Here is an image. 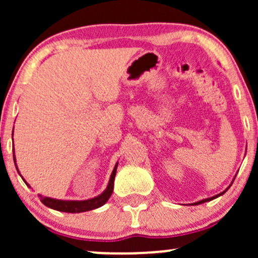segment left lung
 Wrapping results in <instances>:
<instances>
[{"mask_svg": "<svg viewBox=\"0 0 258 258\" xmlns=\"http://www.w3.org/2000/svg\"><path fill=\"white\" fill-rule=\"evenodd\" d=\"M228 189V188H227ZM226 189V190H227ZM226 190L223 191V193H221V194H217V195H215V197H212V198H207V199H204V200H201V201H198V203H194L193 205H200V204H204V203H206V201H211V200H214V199H216V198H218L220 197V195H222V194H224L226 193Z\"/></svg>", "mask_w": 258, "mask_h": 258, "instance_id": "8db88e82", "label": "left lung"}]
</instances>
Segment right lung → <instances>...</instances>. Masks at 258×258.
<instances>
[{"mask_svg":"<svg viewBox=\"0 0 258 258\" xmlns=\"http://www.w3.org/2000/svg\"><path fill=\"white\" fill-rule=\"evenodd\" d=\"M14 162H16V156H14ZM116 167H117V164L115 165V168L111 173V177H110V180H109L108 186H106L105 190L103 191L99 197L93 198V199H90V200H84V201H64V200L51 199V198L41 197L40 195L41 203H42L43 205H46L47 207H51V209H53V210H57V211L72 212V214H76V212H85V211H90V210L98 209V207L104 205L106 201L109 200V198L111 197L112 190H114V179H115V174H116ZM26 184H28V183H26Z\"/></svg>","mask_w":258,"mask_h":258,"instance_id":"right-lung-1","label":"right lung"}]
</instances>
